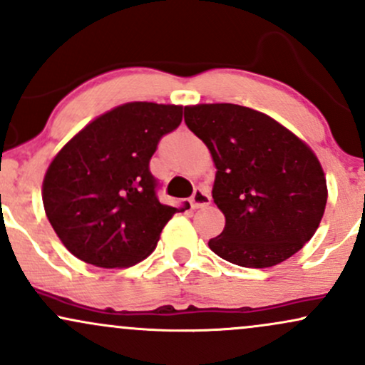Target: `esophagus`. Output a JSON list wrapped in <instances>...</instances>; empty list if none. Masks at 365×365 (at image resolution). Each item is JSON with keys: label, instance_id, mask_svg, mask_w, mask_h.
Returning <instances> with one entry per match:
<instances>
[{"label": "esophagus", "instance_id": "1", "mask_svg": "<svg viewBox=\"0 0 365 365\" xmlns=\"http://www.w3.org/2000/svg\"><path fill=\"white\" fill-rule=\"evenodd\" d=\"M209 202H211V195H209L204 188H195L194 194H192V197H190L192 207L194 209L204 207V206H207Z\"/></svg>", "mask_w": 365, "mask_h": 365}]
</instances>
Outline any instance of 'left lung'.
<instances>
[{"label":"left lung","instance_id":"8db88e82","mask_svg":"<svg viewBox=\"0 0 365 365\" xmlns=\"http://www.w3.org/2000/svg\"><path fill=\"white\" fill-rule=\"evenodd\" d=\"M185 123L217 170L212 199L226 223L209 249L242 267H271L299 252L328 200L311 148L271 116L238 104L187 106Z\"/></svg>","mask_w":365,"mask_h":365}]
</instances>
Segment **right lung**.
<instances>
[{
    "label": "right lung",
    "mask_w": 365,
    "mask_h": 365,
    "mask_svg": "<svg viewBox=\"0 0 365 365\" xmlns=\"http://www.w3.org/2000/svg\"><path fill=\"white\" fill-rule=\"evenodd\" d=\"M182 106L128 103L91 121L53 159L43 183L49 223L63 245L98 267H125L156 249L180 209L159 202L149 163Z\"/></svg>",
    "instance_id": "obj_1"
}]
</instances>
